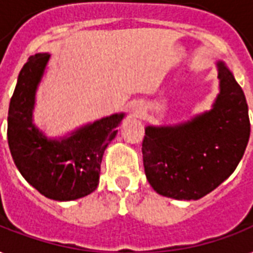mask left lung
Instances as JSON below:
<instances>
[{
	"label": "left lung",
	"mask_w": 253,
	"mask_h": 253,
	"mask_svg": "<svg viewBox=\"0 0 253 253\" xmlns=\"http://www.w3.org/2000/svg\"><path fill=\"white\" fill-rule=\"evenodd\" d=\"M220 94L211 111L174 127H147L143 164L151 186L176 200H200L242 160L251 123L243 89L222 63Z\"/></svg>",
	"instance_id": "left-lung-1"
}]
</instances>
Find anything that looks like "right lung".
Returning <instances> with one entry per match:
<instances>
[{
	"label": "right lung",
	"mask_w": 253,
	"mask_h": 253,
	"mask_svg": "<svg viewBox=\"0 0 253 253\" xmlns=\"http://www.w3.org/2000/svg\"><path fill=\"white\" fill-rule=\"evenodd\" d=\"M48 53L30 56L18 76L7 114V142L18 170L38 192L56 201L77 200L95 190L101 162L123 114L81 128L61 142L47 140L31 122L35 89Z\"/></svg>",
	"instance_id": "1"
}]
</instances>
